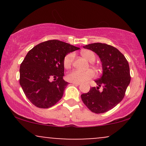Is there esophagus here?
Here are the masks:
<instances>
[{
  "label": "esophagus",
  "instance_id": "esophagus-1",
  "mask_svg": "<svg viewBox=\"0 0 146 146\" xmlns=\"http://www.w3.org/2000/svg\"><path fill=\"white\" fill-rule=\"evenodd\" d=\"M72 84H75V85H77V86H79V85H80V83H77V82H72Z\"/></svg>",
  "mask_w": 146,
  "mask_h": 146
}]
</instances>
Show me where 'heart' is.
<instances>
[{
	"instance_id": "obj_1",
	"label": "heart",
	"mask_w": 146,
	"mask_h": 146,
	"mask_svg": "<svg viewBox=\"0 0 146 146\" xmlns=\"http://www.w3.org/2000/svg\"><path fill=\"white\" fill-rule=\"evenodd\" d=\"M81 55L85 59L88 60L90 62H91L92 65H93V64L92 62H94L95 59H96V56H95V54L93 51H90V50H84V51L81 52ZM73 59H74V53H68L63 60L64 67L65 68H71L72 64H73ZM94 77L95 72L91 69L87 70L86 71H78V70H73V71L69 72L66 75V78L68 81L71 82L82 83L91 80Z\"/></svg>"
}]
</instances>
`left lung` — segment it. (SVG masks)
I'll return each mask as SVG.
<instances>
[{
  "mask_svg": "<svg viewBox=\"0 0 146 146\" xmlns=\"http://www.w3.org/2000/svg\"><path fill=\"white\" fill-rule=\"evenodd\" d=\"M84 48L98 55L103 73L101 78L95 80L98 86L92 87L88 93L82 95V100L93 113H106L116 106L124 98L131 79L128 62L121 52L111 45L93 43ZM101 86L103 89L100 91Z\"/></svg>",
  "mask_w": 146,
  "mask_h": 146,
  "instance_id": "8db88e82",
  "label": "left lung"
}]
</instances>
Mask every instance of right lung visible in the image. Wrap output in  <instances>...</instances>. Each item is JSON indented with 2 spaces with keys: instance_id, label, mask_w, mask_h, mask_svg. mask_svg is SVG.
<instances>
[{
  "instance_id": "right-lung-1",
  "label": "right lung",
  "mask_w": 146,
  "mask_h": 146,
  "mask_svg": "<svg viewBox=\"0 0 146 146\" xmlns=\"http://www.w3.org/2000/svg\"><path fill=\"white\" fill-rule=\"evenodd\" d=\"M78 47L58 40L40 43L28 52L20 66V84L28 100L38 108H48L62 98L63 60Z\"/></svg>"
}]
</instances>
